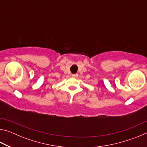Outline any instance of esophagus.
<instances>
[{
  "instance_id": "obj_1",
  "label": "esophagus",
  "mask_w": 147,
  "mask_h": 147,
  "mask_svg": "<svg viewBox=\"0 0 147 147\" xmlns=\"http://www.w3.org/2000/svg\"><path fill=\"white\" fill-rule=\"evenodd\" d=\"M78 74H72V76L73 77V78H77V77H78Z\"/></svg>"
}]
</instances>
